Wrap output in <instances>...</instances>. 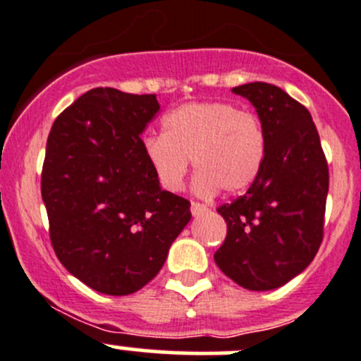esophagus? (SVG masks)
<instances>
[{"instance_id":"1","label":"esophagus","mask_w":361,"mask_h":361,"mask_svg":"<svg viewBox=\"0 0 361 361\" xmlns=\"http://www.w3.org/2000/svg\"><path fill=\"white\" fill-rule=\"evenodd\" d=\"M190 211H192V214H194V216H199V214L207 213V206H204V204H201V202H192Z\"/></svg>"}]
</instances>
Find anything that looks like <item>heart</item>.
Segmentation results:
<instances>
[{"label":"heart","instance_id":"1","mask_svg":"<svg viewBox=\"0 0 361 361\" xmlns=\"http://www.w3.org/2000/svg\"><path fill=\"white\" fill-rule=\"evenodd\" d=\"M267 152L260 118L221 101L187 103L162 118V136H148L143 154L160 187L178 192L192 159L199 195L218 188L239 194L257 180Z\"/></svg>","mask_w":361,"mask_h":361}]
</instances>
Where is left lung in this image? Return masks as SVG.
<instances>
[{
	"mask_svg": "<svg viewBox=\"0 0 361 361\" xmlns=\"http://www.w3.org/2000/svg\"><path fill=\"white\" fill-rule=\"evenodd\" d=\"M257 108L267 152L245 195L218 207L227 238L214 253L225 276L253 292L274 290L300 274L323 241L329 164L311 113L265 82L232 89Z\"/></svg>",
	"mask_w": 361,
	"mask_h": 361,
	"instance_id": "1",
	"label": "left lung"
}]
</instances>
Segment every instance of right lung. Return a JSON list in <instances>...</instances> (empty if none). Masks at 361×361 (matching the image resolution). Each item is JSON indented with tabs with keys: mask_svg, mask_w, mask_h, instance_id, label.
Instances as JSON below:
<instances>
[{
	"mask_svg": "<svg viewBox=\"0 0 361 361\" xmlns=\"http://www.w3.org/2000/svg\"><path fill=\"white\" fill-rule=\"evenodd\" d=\"M160 104L155 94L97 87L50 129L42 197L61 264L92 290L129 295L159 274L190 221V202L162 190L140 134Z\"/></svg>",
	"mask_w": 361,
	"mask_h": 361,
	"instance_id": "1",
	"label": "right lung"
}]
</instances>
